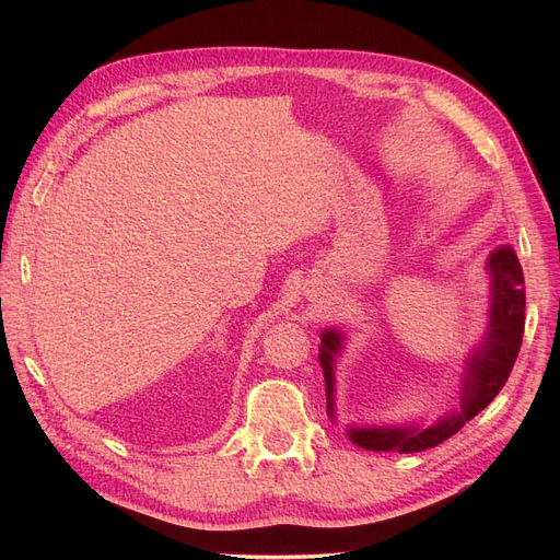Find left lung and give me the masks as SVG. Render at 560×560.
<instances>
[{
  "instance_id": "8db88e82",
  "label": "left lung",
  "mask_w": 560,
  "mask_h": 560,
  "mask_svg": "<svg viewBox=\"0 0 560 560\" xmlns=\"http://www.w3.org/2000/svg\"><path fill=\"white\" fill-rule=\"evenodd\" d=\"M488 270L492 275V306L488 336L475 354L469 357L467 372L460 390V408L438 420L433 427H399V429H349V438L357 445L372 452H399L413 454L431 450L452 438L467 420L499 395L509 381L524 334V275L522 265L511 247H499L488 258ZM340 334H322L319 363L327 381V404L331 413L334 395V354L340 349Z\"/></svg>"
}]
</instances>
